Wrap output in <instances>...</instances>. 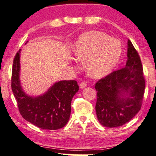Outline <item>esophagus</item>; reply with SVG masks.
<instances>
[{"mask_svg":"<svg viewBox=\"0 0 156 156\" xmlns=\"http://www.w3.org/2000/svg\"><path fill=\"white\" fill-rule=\"evenodd\" d=\"M86 87H87V83H86V82H82L80 84V89H84V88Z\"/></svg>","mask_w":156,"mask_h":156,"instance_id":"obj_1","label":"esophagus"}]
</instances>
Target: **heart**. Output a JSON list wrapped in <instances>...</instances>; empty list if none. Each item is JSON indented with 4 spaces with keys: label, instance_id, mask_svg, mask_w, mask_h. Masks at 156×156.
Masks as SVG:
<instances>
[{
    "label": "heart",
    "instance_id": "1",
    "mask_svg": "<svg viewBox=\"0 0 156 156\" xmlns=\"http://www.w3.org/2000/svg\"><path fill=\"white\" fill-rule=\"evenodd\" d=\"M74 53L80 61H86L85 69L92 78L109 74L118 64L122 53L120 40L99 31L85 32L79 37Z\"/></svg>",
    "mask_w": 156,
    "mask_h": 156
}]
</instances>
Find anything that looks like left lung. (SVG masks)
<instances>
[{
    "label": "left lung",
    "mask_w": 156,
    "mask_h": 156,
    "mask_svg": "<svg viewBox=\"0 0 156 156\" xmlns=\"http://www.w3.org/2000/svg\"><path fill=\"white\" fill-rule=\"evenodd\" d=\"M145 87L141 60L128 40L124 68L113 72L95 84V111L101 124L118 127L133 119L141 108Z\"/></svg>",
    "instance_id": "1"
}]
</instances>
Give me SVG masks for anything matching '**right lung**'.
I'll list each match as a JSON object with an SVG mask.
<instances>
[{
  "instance_id": "1",
  "label": "right lung",
  "mask_w": 156,
  "mask_h": 156,
  "mask_svg": "<svg viewBox=\"0 0 156 156\" xmlns=\"http://www.w3.org/2000/svg\"><path fill=\"white\" fill-rule=\"evenodd\" d=\"M20 53L21 49L13 59L11 89L21 115L40 129L56 130L63 127L70 117L72 100L79 90L77 82L62 80L55 82L43 95H27L20 82Z\"/></svg>"
}]
</instances>
